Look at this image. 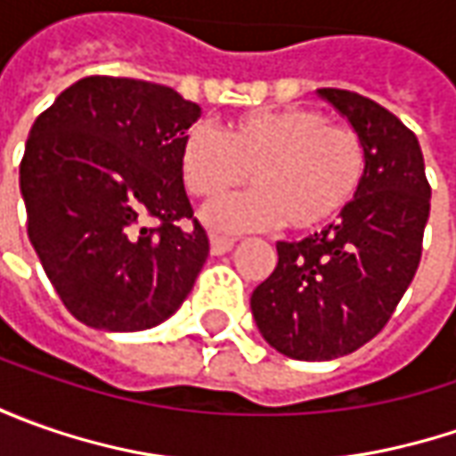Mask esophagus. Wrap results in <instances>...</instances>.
<instances>
[{
  "instance_id": "34e87169",
  "label": "esophagus",
  "mask_w": 456,
  "mask_h": 456,
  "mask_svg": "<svg viewBox=\"0 0 456 456\" xmlns=\"http://www.w3.org/2000/svg\"><path fill=\"white\" fill-rule=\"evenodd\" d=\"M233 243H236L233 238L218 236V233H213V236H210V251H213L216 256L225 254V251H231V248H233Z\"/></svg>"
}]
</instances>
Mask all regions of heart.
I'll use <instances>...</instances> for the list:
<instances>
[{
	"label": "heart",
	"mask_w": 456,
	"mask_h": 456,
	"mask_svg": "<svg viewBox=\"0 0 456 456\" xmlns=\"http://www.w3.org/2000/svg\"><path fill=\"white\" fill-rule=\"evenodd\" d=\"M180 172L192 198L210 200L248 180L251 192L213 202L205 220L220 231L266 228L320 231L358 200L368 150L353 126L306 106L254 111L223 134L210 121L183 136Z\"/></svg>",
	"instance_id": "obj_1"
}]
</instances>
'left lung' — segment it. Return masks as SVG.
<instances>
[{
	"label": "left lung",
	"mask_w": 456,
	"mask_h": 456,
	"mask_svg": "<svg viewBox=\"0 0 456 456\" xmlns=\"http://www.w3.org/2000/svg\"><path fill=\"white\" fill-rule=\"evenodd\" d=\"M368 150V175L338 223L279 240L273 272L251 294L264 340L294 360H332L373 340L421 261L431 187L416 134L370 98L320 88Z\"/></svg>",
	"instance_id": "1"
}]
</instances>
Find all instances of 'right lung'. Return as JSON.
Masks as SVG:
<instances>
[{"label": "right lung", "mask_w": 456, "mask_h": 456, "mask_svg": "<svg viewBox=\"0 0 456 456\" xmlns=\"http://www.w3.org/2000/svg\"><path fill=\"white\" fill-rule=\"evenodd\" d=\"M198 116L169 86L88 76L35 118L20 162L27 236L83 324L150 330L192 289L210 240L184 192L180 147Z\"/></svg>", "instance_id": "add662e5"}]
</instances>
